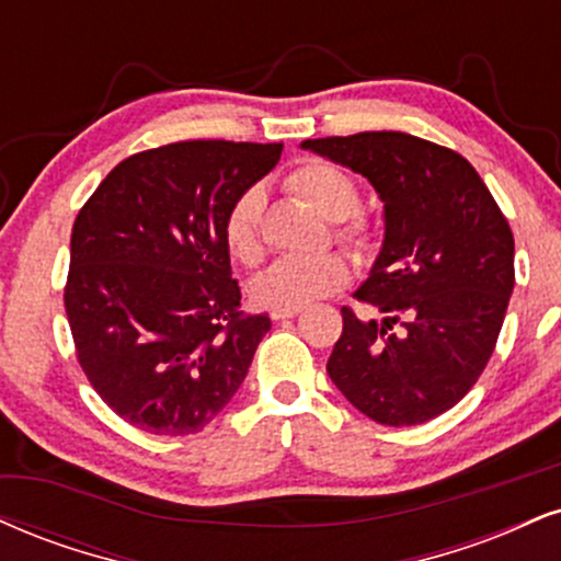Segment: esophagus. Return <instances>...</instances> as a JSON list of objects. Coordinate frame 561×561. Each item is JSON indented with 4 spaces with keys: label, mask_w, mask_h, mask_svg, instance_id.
Returning <instances> with one entry per match:
<instances>
[{
    "label": "esophagus",
    "mask_w": 561,
    "mask_h": 561,
    "mask_svg": "<svg viewBox=\"0 0 561 561\" xmlns=\"http://www.w3.org/2000/svg\"><path fill=\"white\" fill-rule=\"evenodd\" d=\"M302 308H274L272 310V319L274 321H285V319H293V316H298Z\"/></svg>",
    "instance_id": "esophagus-1"
}]
</instances>
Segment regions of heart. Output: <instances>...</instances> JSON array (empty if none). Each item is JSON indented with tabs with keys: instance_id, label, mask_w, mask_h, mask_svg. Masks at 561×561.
Here are the masks:
<instances>
[{
	"instance_id": "1",
	"label": "heart",
	"mask_w": 561,
	"mask_h": 561,
	"mask_svg": "<svg viewBox=\"0 0 561 561\" xmlns=\"http://www.w3.org/2000/svg\"><path fill=\"white\" fill-rule=\"evenodd\" d=\"M287 187L327 219H345L360 204V191H357L353 174L321 159H306L298 167H293V172L287 174ZM261 211L263 191L261 187H248L229 206L225 225H221L229 255L245 266H253L263 253L259 234ZM360 232L363 227L357 221L342 229L345 238H357ZM345 263L332 253L287 255V259L274 261L266 272L255 276L251 293L255 302L266 308H302L340 289L345 285Z\"/></svg>"
}]
</instances>
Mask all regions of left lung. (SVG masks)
Here are the masks:
<instances>
[{"mask_svg":"<svg viewBox=\"0 0 561 561\" xmlns=\"http://www.w3.org/2000/svg\"><path fill=\"white\" fill-rule=\"evenodd\" d=\"M363 174L383 204L381 251L342 308L327 370L381 426H417L473 389L494 353L512 287L515 238L468 159L408 133L302 140Z\"/></svg>","mask_w":561,"mask_h":561,"instance_id":"8db88e82","label":"left lung"}]
</instances>
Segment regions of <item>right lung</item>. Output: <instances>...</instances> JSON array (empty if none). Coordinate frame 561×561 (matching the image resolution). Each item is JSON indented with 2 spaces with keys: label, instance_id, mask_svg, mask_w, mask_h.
<instances>
[{
  "label": "right lung",
  "instance_id": "add662e5",
  "mask_svg": "<svg viewBox=\"0 0 561 561\" xmlns=\"http://www.w3.org/2000/svg\"><path fill=\"white\" fill-rule=\"evenodd\" d=\"M282 144L185 140L119 161L80 208L65 310L91 387L119 417L187 436L245 381L268 316L240 313L221 225Z\"/></svg>",
  "mask_w": 561,
  "mask_h": 561
}]
</instances>
